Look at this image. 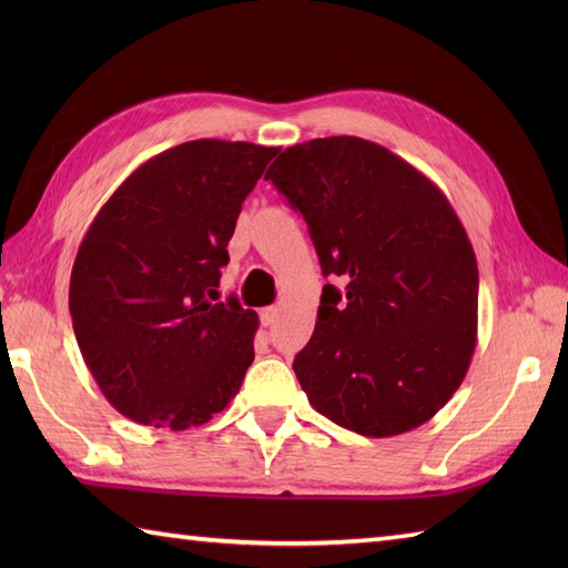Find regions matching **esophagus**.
Here are the masks:
<instances>
[{
    "instance_id": "1",
    "label": "esophagus",
    "mask_w": 568,
    "mask_h": 568,
    "mask_svg": "<svg viewBox=\"0 0 568 568\" xmlns=\"http://www.w3.org/2000/svg\"><path fill=\"white\" fill-rule=\"evenodd\" d=\"M275 320H277V307H263L261 310V324H263V327H271Z\"/></svg>"
}]
</instances>
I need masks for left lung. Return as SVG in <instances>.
<instances>
[{
    "label": "left lung",
    "instance_id": "obj_1",
    "mask_svg": "<svg viewBox=\"0 0 568 568\" xmlns=\"http://www.w3.org/2000/svg\"><path fill=\"white\" fill-rule=\"evenodd\" d=\"M305 216L322 275L293 361L310 405L364 437L425 425L462 385L478 329L476 253L444 192L378 143L312 139L265 173Z\"/></svg>",
    "mask_w": 568,
    "mask_h": 568
}]
</instances>
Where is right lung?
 <instances>
[{
	"label": "right lung",
	"mask_w": 568,
	"mask_h": 568,
	"mask_svg": "<svg viewBox=\"0 0 568 568\" xmlns=\"http://www.w3.org/2000/svg\"><path fill=\"white\" fill-rule=\"evenodd\" d=\"M275 153L180 143L139 165L84 234L72 329L106 400L139 425L200 427L244 383L258 315L214 300L241 204Z\"/></svg>",
	"instance_id": "1"
}]
</instances>
